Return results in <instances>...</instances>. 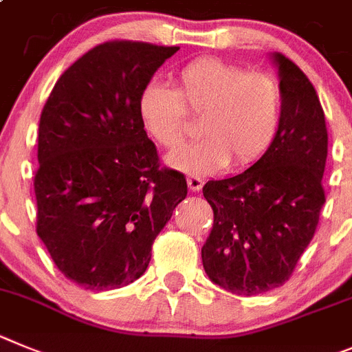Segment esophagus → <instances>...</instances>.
<instances>
[{"label": "esophagus", "mask_w": 352, "mask_h": 352, "mask_svg": "<svg viewBox=\"0 0 352 352\" xmlns=\"http://www.w3.org/2000/svg\"><path fill=\"white\" fill-rule=\"evenodd\" d=\"M188 186H189V189H191L192 192L199 191V189L204 188V179H201V177H198V175H189L188 177Z\"/></svg>", "instance_id": "34e87169"}]
</instances>
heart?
Returning a JSON list of instances; mask_svg holds the SVG:
<instances>
[{"instance_id":"1","label":"heart","mask_w":352,"mask_h":352,"mask_svg":"<svg viewBox=\"0 0 352 352\" xmlns=\"http://www.w3.org/2000/svg\"><path fill=\"white\" fill-rule=\"evenodd\" d=\"M188 113L201 116L204 137L168 157L186 173H210L247 166L267 154L283 121V89L267 72L217 58H199L175 74V89L148 82L138 96L145 131L164 148H177L188 135Z\"/></svg>"}]
</instances>
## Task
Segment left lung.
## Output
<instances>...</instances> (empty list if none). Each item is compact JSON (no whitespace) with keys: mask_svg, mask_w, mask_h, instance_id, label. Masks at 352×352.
<instances>
[{"mask_svg":"<svg viewBox=\"0 0 352 352\" xmlns=\"http://www.w3.org/2000/svg\"><path fill=\"white\" fill-rule=\"evenodd\" d=\"M283 89V121L274 144L251 168L208 180L214 210L201 247L212 283L240 296L283 286L307 249L324 205L328 156L324 112L314 85L291 59L275 54Z\"/></svg>","mask_w":352,"mask_h":352,"instance_id":"obj_1","label":"left lung"}]
</instances>
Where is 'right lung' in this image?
Returning a JSON list of instances; mask_svg holds the SVG:
<instances>
[{"label": "right lung", "mask_w": 352, "mask_h": 352, "mask_svg": "<svg viewBox=\"0 0 352 352\" xmlns=\"http://www.w3.org/2000/svg\"><path fill=\"white\" fill-rule=\"evenodd\" d=\"M179 47L112 40L66 69L43 105L34 173L36 233L66 278L84 289L142 277L153 243L188 196L161 166L138 96Z\"/></svg>", "instance_id": "add662e5"}]
</instances>
